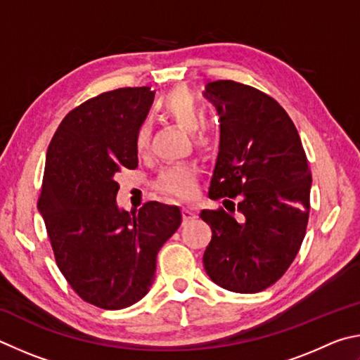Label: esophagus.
Here are the masks:
<instances>
[{
	"label": "esophagus",
	"mask_w": 360,
	"mask_h": 360,
	"mask_svg": "<svg viewBox=\"0 0 360 360\" xmlns=\"http://www.w3.org/2000/svg\"><path fill=\"white\" fill-rule=\"evenodd\" d=\"M181 217H184L185 221H190V219L196 218V212L191 207H181Z\"/></svg>",
	"instance_id": "obj_1"
}]
</instances>
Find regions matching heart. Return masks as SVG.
<instances>
[{"mask_svg":"<svg viewBox=\"0 0 360 360\" xmlns=\"http://www.w3.org/2000/svg\"><path fill=\"white\" fill-rule=\"evenodd\" d=\"M160 109L181 129L193 132V143L198 150H209L212 147L209 132L199 131V126L204 122V107L193 96L191 91H188L186 88H175L160 101ZM148 139L150 126L147 123H141L137 126L134 136V145L139 155L145 153L148 147ZM198 176L199 167L196 164H174V166H167L161 170L155 188L166 196L190 198L196 190Z\"/></svg>","mask_w":360,"mask_h":360,"instance_id":"b5f03b06","label":"heart"}]
</instances>
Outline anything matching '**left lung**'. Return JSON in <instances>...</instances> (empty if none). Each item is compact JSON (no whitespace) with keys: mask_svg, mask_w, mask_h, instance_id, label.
<instances>
[{"mask_svg":"<svg viewBox=\"0 0 360 360\" xmlns=\"http://www.w3.org/2000/svg\"><path fill=\"white\" fill-rule=\"evenodd\" d=\"M204 96L221 120L209 198L230 210L200 212L212 229L204 267L228 291L259 292L285 275L304 242L311 188L307 155L292 120L269 94L217 80Z\"/></svg>","mask_w":360,"mask_h":360,"instance_id":"left-lung-1","label":"left lung"}]
</instances>
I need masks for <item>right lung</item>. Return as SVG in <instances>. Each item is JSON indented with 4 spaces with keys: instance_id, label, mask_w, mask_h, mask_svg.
Returning <instances> with one entry per match:
<instances>
[{
    "instance_id": "1",
    "label": "right lung",
    "mask_w": 360,
    "mask_h": 360,
    "mask_svg": "<svg viewBox=\"0 0 360 360\" xmlns=\"http://www.w3.org/2000/svg\"><path fill=\"white\" fill-rule=\"evenodd\" d=\"M148 86L118 88L85 101L50 141L37 209L56 266L82 299L122 310L150 291L158 251L179 229L176 205L156 200L120 210L117 175L137 167L134 136L153 103Z\"/></svg>"
}]
</instances>
